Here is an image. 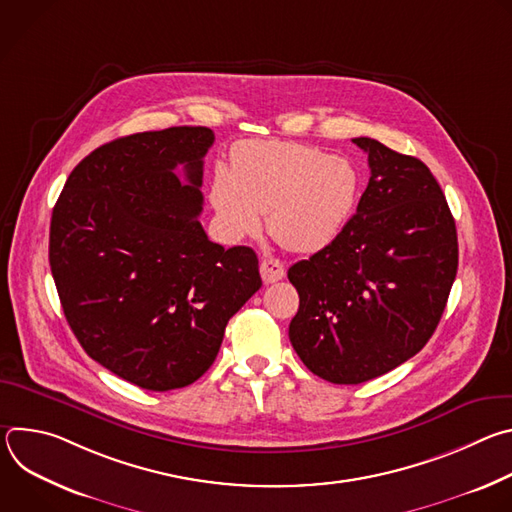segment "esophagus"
<instances>
[{
  "instance_id": "34e87169",
  "label": "esophagus",
  "mask_w": 512,
  "mask_h": 512,
  "mask_svg": "<svg viewBox=\"0 0 512 512\" xmlns=\"http://www.w3.org/2000/svg\"><path fill=\"white\" fill-rule=\"evenodd\" d=\"M259 271H261V277H263V283H275L279 279H283L285 275V265L279 261V259H263L261 265H259Z\"/></svg>"
}]
</instances>
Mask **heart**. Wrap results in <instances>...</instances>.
I'll use <instances>...</instances> for the list:
<instances>
[{
  "mask_svg": "<svg viewBox=\"0 0 512 512\" xmlns=\"http://www.w3.org/2000/svg\"><path fill=\"white\" fill-rule=\"evenodd\" d=\"M358 188L346 158L306 143L253 139L233 152L231 172L214 170L210 202L227 241L255 235L267 212V229L285 249L316 253L346 229Z\"/></svg>",
  "mask_w": 512,
  "mask_h": 512,
  "instance_id": "obj_1",
  "label": "heart"
}]
</instances>
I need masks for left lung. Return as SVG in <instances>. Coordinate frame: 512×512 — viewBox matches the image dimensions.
I'll list each match as a JSON object with an SVG mask.
<instances>
[{"label":"left lung","instance_id":"8db88e82","mask_svg":"<svg viewBox=\"0 0 512 512\" xmlns=\"http://www.w3.org/2000/svg\"><path fill=\"white\" fill-rule=\"evenodd\" d=\"M371 178L346 229L287 271L300 296L289 340L324 381L358 385L415 356L435 332L458 271L446 196L413 158L371 137Z\"/></svg>","mask_w":512,"mask_h":512}]
</instances>
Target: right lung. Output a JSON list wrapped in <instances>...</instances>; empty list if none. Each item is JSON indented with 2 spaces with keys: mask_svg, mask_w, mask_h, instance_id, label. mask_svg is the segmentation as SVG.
Segmentation results:
<instances>
[{
  "mask_svg": "<svg viewBox=\"0 0 512 512\" xmlns=\"http://www.w3.org/2000/svg\"><path fill=\"white\" fill-rule=\"evenodd\" d=\"M212 141L188 125L113 139L70 172L52 210L48 259L68 326L101 367L148 391L200 379L261 287L255 251L208 241L198 221Z\"/></svg>",
  "mask_w": 512,
  "mask_h": 512,
  "instance_id": "right-lung-1",
  "label": "right lung"
}]
</instances>
